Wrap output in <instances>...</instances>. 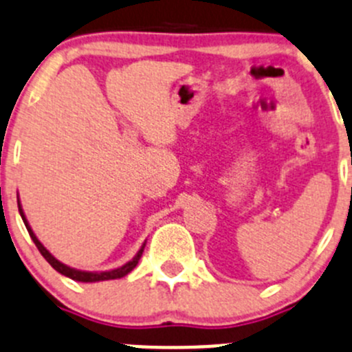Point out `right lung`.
<instances>
[{
  "label": "right lung",
  "mask_w": 352,
  "mask_h": 352,
  "mask_svg": "<svg viewBox=\"0 0 352 352\" xmlns=\"http://www.w3.org/2000/svg\"><path fill=\"white\" fill-rule=\"evenodd\" d=\"M19 211H20V214H22V220H23V223H25L27 230H29V235H30V237H32L34 244H36V248L39 249L41 254L44 256V259H46V261L50 263V265L54 268V270L60 272V274L65 275V277L72 278V280H77V282H100V280H113V278H122V277H125V275L131 274V272L134 270L135 265H138L139 259H141L142 251H144V245H142V248L139 249V252H138V254H135V258L132 259V261H129L127 265H124V267H122V268H117V270L101 272V274H93V272L74 270V268L65 267L63 263H60V261H58V259H54L53 256H51L50 252H47V249L44 248V245L41 244L39 241H37V237H36V235H34V232L30 230L29 223H27L25 217H23V211H22V208H20V203H19Z\"/></svg>",
  "instance_id": "right-lung-1"
}]
</instances>
